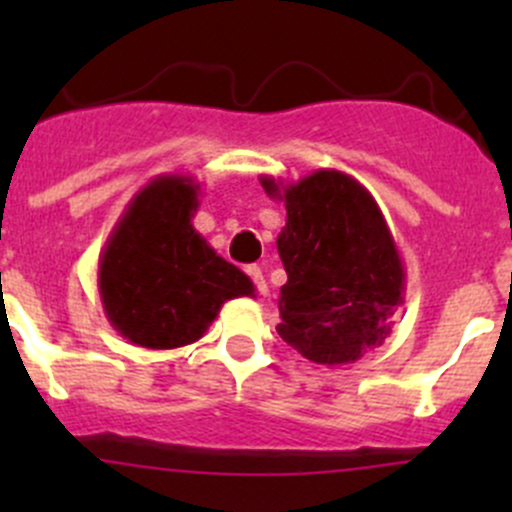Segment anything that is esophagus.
Masks as SVG:
<instances>
[{"mask_svg":"<svg viewBox=\"0 0 512 512\" xmlns=\"http://www.w3.org/2000/svg\"><path fill=\"white\" fill-rule=\"evenodd\" d=\"M247 275L252 277V282H255L257 292H260L262 297H267V294H270V289H267V282H265V275H262L260 267H257V265H250V267H247Z\"/></svg>","mask_w":512,"mask_h":512,"instance_id":"obj_1","label":"esophagus"}]
</instances>
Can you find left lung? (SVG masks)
I'll list each match as a JSON object with an SVG mask.
<instances>
[{
  "label": "left lung",
  "instance_id": "left-lung-1",
  "mask_svg": "<svg viewBox=\"0 0 512 512\" xmlns=\"http://www.w3.org/2000/svg\"><path fill=\"white\" fill-rule=\"evenodd\" d=\"M260 183L287 210L277 235L287 272L277 334L314 364H354L384 344L404 304V262L384 213L359 180L334 168Z\"/></svg>",
  "mask_w": 512,
  "mask_h": 512
}]
</instances>
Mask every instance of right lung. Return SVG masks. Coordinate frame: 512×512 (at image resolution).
Masks as SVG:
<instances>
[{"mask_svg": "<svg viewBox=\"0 0 512 512\" xmlns=\"http://www.w3.org/2000/svg\"><path fill=\"white\" fill-rule=\"evenodd\" d=\"M198 198L190 175H158L133 195L98 257L103 312L136 347L198 342L227 299L255 297L250 277L193 227Z\"/></svg>", "mask_w": 512, "mask_h": 512, "instance_id": "right-lung-1", "label": "right lung"}]
</instances>
